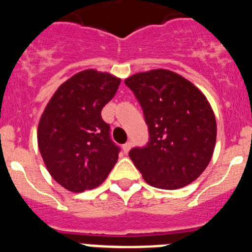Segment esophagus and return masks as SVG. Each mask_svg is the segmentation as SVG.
Listing matches in <instances>:
<instances>
[{
  "instance_id": "obj_1",
  "label": "esophagus",
  "mask_w": 252,
  "mask_h": 252,
  "mask_svg": "<svg viewBox=\"0 0 252 252\" xmlns=\"http://www.w3.org/2000/svg\"><path fill=\"white\" fill-rule=\"evenodd\" d=\"M130 147H132V143H130V142H126V144H123L124 153H128L129 150H130Z\"/></svg>"
}]
</instances>
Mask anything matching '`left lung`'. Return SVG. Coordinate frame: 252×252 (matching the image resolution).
<instances>
[{"mask_svg": "<svg viewBox=\"0 0 252 252\" xmlns=\"http://www.w3.org/2000/svg\"><path fill=\"white\" fill-rule=\"evenodd\" d=\"M143 110L150 139L129 157L144 181L158 189L187 187L200 176L213 155L216 117L207 97L190 81L167 69L126 78Z\"/></svg>", "mask_w": 252, "mask_h": 252, "instance_id": "8db88e82", "label": "left lung"}]
</instances>
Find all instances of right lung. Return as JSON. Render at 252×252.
Here are the masks:
<instances>
[{
	"mask_svg": "<svg viewBox=\"0 0 252 252\" xmlns=\"http://www.w3.org/2000/svg\"><path fill=\"white\" fill-rule=\"evenodd\" d=\"M120 78L86 69L58 87L38 126V146L48 171L73 192L101 185L120 152L101 110L117 94Z\"/></svg>",
	"mask_w": 252,
	"mask_h": 252,
	"instance_id": "1",
	"label": "right lung"
}]
</instances>
